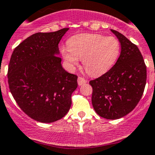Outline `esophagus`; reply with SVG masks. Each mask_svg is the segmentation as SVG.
Returning <instances> with one entry per match:
<instances>
[{"label":"esophagus","instance_id":"esophagus-1","mask_svg":"<svg viewBox=\"0 0 155 155\" xmlns=\"http://www.w3.org/2000/svg\"><path fill=\"white\" fill-rule=\"evenodd\" d=\"M87 82V81H86V79H84L83 77H79L78 78V84H79V86L82 85V84H85V83Z\"/></svg>","mask_w":155,"mask_h":155}]
</instances>
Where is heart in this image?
<instances>
[{"label": "heart", "instance_id": "b5f03b06", "mask_svg": "<svg viewBox=\"0 0 155 155\" xmlns=\"http://www.w3.org/2000/svg\"><path fill=\"white\" fill-rule=\"evenodd\" d=\"M68 48H61L63 58L71 69L82 60L88 74L99 76L107 72L116 61L120 53V43L113 36L83 33L68 39Z\"/></svg>", "mask_w": 155, "mask_h": 155}]
</instances>
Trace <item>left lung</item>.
I'll use <instances>...</instances> for the list:
<instances>
[{
  "label": "left lung",
  "instance_id": "8db88e82",
  "mask_svg": "<svg viewBox=\"0 0 155 155\" xmlns=\"http://www.w3.org/2000/svg\"><path fill=\"white\" fill-rule=\"evenodd\" d=\"M110 30L121 45L120 57L107 73L89 83L97 114L117 120L129 114L140 100L146 83V66L137 45L120 32Z\"/></svg>",
  "mask_w": 155,
  "mask_h": 155
}]
</instances>
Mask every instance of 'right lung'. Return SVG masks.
Segmentation results:
<instances>
[{
  "label": "right lung",
  "instance_id": "obj_1",
  "mask_svg": "<svg viewBox=\"0 0 155 155\" xmlns=\"http://www.w3.org/2000/svg\"><path fill=\"white\" fill-rule=\"evenodd\" d=\"M69 28L37 32L15 48L8 68L9 90L30 118L45 123L64 117L77 87V76L61 64L58 43Z\"/></svg>",
  "mask_w": 155,
  "mask_h": 155
}]
</instances>
